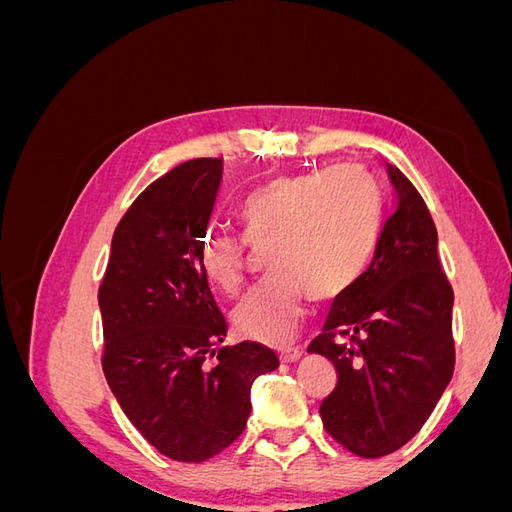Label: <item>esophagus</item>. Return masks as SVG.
I'll use <instances>...</instances> for the list:
<instances>
[{"label":"esophagus","mask_w":512,"mask_h":512,"mask_svg":"<svg viewBox=\"0 0 512 512\" xmlns=\"http://www.w3.org/2000/svg\"><path fill=\"white\" fill-rule=\"evenodd\" d=\"M303 354H305L303 348H288V350L280 352V361L282 363H297L303 359Z\"/></svg>","instance_id":"1"}]
</instances>
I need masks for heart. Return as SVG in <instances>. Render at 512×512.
<instances>
[{
    "instance_id": "heart-1",
    "label": "heart",
    "mask_w": 512,
    "mask_h": 512,
    "mask_svg": "<svg viewBox=\"0 0 512 512\" xmlns=\"http://www.w3.org/2000/svg\"><path fill=\"white\" fill-rule=\"evenodd\" d=\"M239 222L243 239L228 232L203 239L200 269L220 292L237 297L250 247L269 250L273 277L235 309L232 322L243 337L284 346L301 327L307 297H342L367 269L380 232V192L356 164L280 175L247 196Z\"/></svg>"
}]
</instances>
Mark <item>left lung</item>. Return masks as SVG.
I'll list each match as a JSON object with an SVG mask.
<instances>
[{
    "label": "left lung",
    "instance_id": "1",
    "mask_svg": "<svg viewBox=\"0 0 512 512\" xmlns=\"http://www.w3.org/2000/svg\"><path fill=\"white\" fill-rule=\"evenodd\" d=\"M386 170L395 196L374 258L307 348L337 371L320 404L324 429L367 459L416 436L455 369V294L440 265L436 224L412 181L393 164Z\"/></svg>",
    "mask_w": 512,
    "mask_h": 512
}]
</instances>
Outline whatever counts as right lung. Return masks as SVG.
I'll return each instance as SVG.
<instances>
[{
	"mask_svg": "<svg viewBox=\"0 0 512 512\" xmlns=\"http://www.w3.org/2000/svg\"><path fill=\"white\" fill-rule=\"evenodd\" d=\"M222 160H188L149 183L119 220L98 290L102 369L141 436L198 463L235 442L252 382L280 361L258 342L215 348L226 320L200 269Z\"/></svg>",
	"mask_w": 512,
	"mask_h": 512,
	"instance_id": "1",
	"label": "right lung"
}]
</instances>
